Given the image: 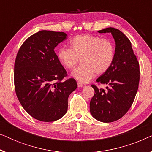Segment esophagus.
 <instances>
[{
  "mask_svg": "<svg viewBox=\"0 0 152 152\" xmlns=\"http://www.w3.org/2000/svg\"><path fill=\"white\" fill-rule=\"evenodd\" d=\"M77 86H78L79 88H81V87H83V86H84V84H83L82 83H81V82H77Z\"/></svg>",
  "mask_w": 152,
  "mask_h": 152,
  "instance_id": "esophagus-1",
  "label": "esophagus"
}]
</instances>
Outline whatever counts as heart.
<instances>
[{
    "instance_id": "1",
    "label": "heart",
    "mask_w": 152,
    "mask_h": 152,
    "mask_svg": "<svg viewBox=\"0 0 152 152\" xmlns=\"http://www.w3.org/2000/svg\"><path fill=\"white\" fill-rule=\"evenodd\" d=\"M115 45L111 40L88 34L77 35L70 41V48H61L57 53L60 64L72 69L80 61L82 64L72 72L81 82H87L95 74L105 73L115 58Z\"/></svg>"
}]
</instances>
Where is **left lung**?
I'll list each match as a JSON object with an SVG mask.
<instances>
[{
    "label": "left lung",
    "mask_w": 152,
    "mask_h": 152,
    "mask_svg": "<svg viewBox=\"0 0 152 152\" xmlns=\"http://www.w3.org/2000/svg\"><path fill=\"white\" fill-rule=\"evenodd\" d=\"M98 32L111 33L115 42V58L109 69L96 80L99 84H107V89L91 85L95 94L90 102V111L99 121L112 122L132 107L138 88L140 67L131 41L121 31L107 28Z\"/></svg>",
    "instance_id": "left-lung-1"
}]
</instances>
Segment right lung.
Masks as SVG:
<instances>
[{"mask_svg":"<svg viewBox=\"0 0 152 152\" xmlns=\"http://www.w3.org/2000/svg\"><path fill=\"white\" fill-rule=\"evenodd\" d=\"M66 33L41 30L20 46L14 64V86L23 109L35 119L53 122L67 112L68 98L77 87L68 75L55 53Z\"/></svg>","mask_w":152,"mask_h":152,"instance_id":"add662e5","label":"right lung"}]
</instances>
